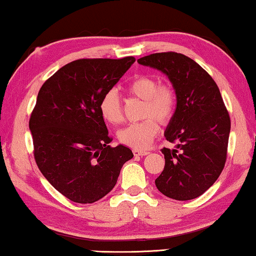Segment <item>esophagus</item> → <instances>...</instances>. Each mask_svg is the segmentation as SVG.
I'll list each match as a JSON object with an SVG mask.
<instances>
[{
    "label": "esophagus",
    "mask_w": 256,
    "mask_h": 256,
    "mask_svg": "<svg viewBox=\"0 0 256 256\" xmlns=\"http://www.w3.org/2000/svg\"><path fill=\"white\" fill-rule=\"evenodd\" d=\"M148 154H149L148 151H138V150H133V154L136 156H136H141V157H142V156H146Z\"/></svg>",
    "instance_id": "obj_1"
}]
</instances>
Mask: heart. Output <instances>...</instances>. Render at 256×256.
Masks as SVG:
<instances>
[{"mask_svg":"<svg viewBox=\"0 0 256 256\" xmlns=\"http://www.w3.org/2000/svg\"><path fill=\"white\" fill-rule=\"evenodd\" d=\"M130 94L144 99V105L142 110L141 122L128 124L120 130L118 133L120 144L134 150H144L150 144L152 138L157 136L159 125L170 122L175 115L177 94L170 84H160L151 76H140L128 84ZM99 110L106 122L120 124L122 122L123 107L120 94L116 89H110L102 94L99 102Z\"/></svg>","mask_w":256,"mask_h":256,"instance_id":"heart-1","label":"heart"}]
</instances>
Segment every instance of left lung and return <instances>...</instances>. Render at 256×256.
I'll return each mask as SVG.
<instances>
[{
  "label": "left lung",
  "instance_id": "obj_1",
  "mask_svg": "<svg viewBox=\"0 0 256 256\" xmlns=\"http://www.w3.org/2000/svg\"><path fill=\"white\" fill-rule=\"evenodd\" d=\"M138 62L164 72L177 94L164 132L176 148L162 149L164 167L156 186L174 200H192L214 185L226 164L230 118L222 94L204 68L180 53H154Z\"/></svg>",
  "mask_w": 256,
  "mask_h": 256
}]
</instances>
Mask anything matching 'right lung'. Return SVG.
Wrapping results in <instances>:
<instances>
[{"label": "right lung", "instance_id": "add662e5", "mask_svg": "<svg viewBox=\"0 0 256 256\" xmlns=\"http://www.w3.org/2000/svg\"><path fill=\"white\" fill-rule=\"evenodd\" d=\"M136 62L133 56L80 58L60 68L38 92L29 120L34 157L68 200L94 203L110 193L131 149L110 146L99 102Z\"/></svg>", "mask_w": 256, "mask_h": 256}]
</instances>
